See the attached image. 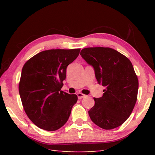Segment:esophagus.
I'll use <instances>...</instances> for the list:
<instances>
[{"label":"esophagus","mask_w":155,"mask_h":155,"mask_svg":"<svg viewBox=\"0 0 155 155\" xmlns=\"http://www.w3.org/2000/svg\"><path fill=\"white\" fill-rule=\"evenodd\" d=\"M77 96H78V99H82L83 98H85L86 96L85 95V94H83L81 93H77Z\"/></svg>","instance_id":"obj_1"}]
</instances>
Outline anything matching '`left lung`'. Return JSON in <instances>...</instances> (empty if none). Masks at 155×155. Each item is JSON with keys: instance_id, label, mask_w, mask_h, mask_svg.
<instances>
[{"instance_id": "8db88e82", "label": "left lung", "mask_w": 155, "mask_h": 155, "mask_svg": "<svg viewBox=\"0 0 155 155\" xmlns=\"http://www.w3.org/2000/svg\"><path fill=\"white\" fill-rule=\"evenodd\" d=\"M80 54L94 69L98 84L104 87L101 98L88 111L94 124L103 129L122 125L132 113L137 101L138 78L129 59L110 48H85Z\"/></svg>"}]
</instances>
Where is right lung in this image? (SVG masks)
I'll use <instances>...</instances> for the list:
<instances>
[{
  "mask_svg": "<svg viewBox=\"0 0 155 155\" xmlns=\"http://www.w3.org/2000/svg\"><path fill=\"white\" fill-rule=\"evenodd\" d=\"M79 52V48L44 51L28 60L22 68L19 83L21 101L28 118L41 129L56 130L69 118L78 97L61 89L68 65Z\"/></svg>",
  "mask_w": 155,
  "mask_h": 155,
  "instance_id": "obj_1",
  "label": "right lung"
}]
</instances>
